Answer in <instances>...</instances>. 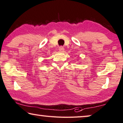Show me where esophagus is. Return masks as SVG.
Masks as SVG:
<instances>
[{
    "label": "esophagus",
    "instance_id": "obj_1",
    "mask_svg": "<svg viewBox=\"0 0 123 123\" xmlns=\"http://www.w3.org/2000/svg\"><path fill=\"white\" fill-rule=\"evenodd\" d=\"M59 50L60 51H64V48L63 47H62V46H60V47H59Z\"/></svg>",
    "mask_w": 123,
    "mask_h": 123
}]
</instances>
